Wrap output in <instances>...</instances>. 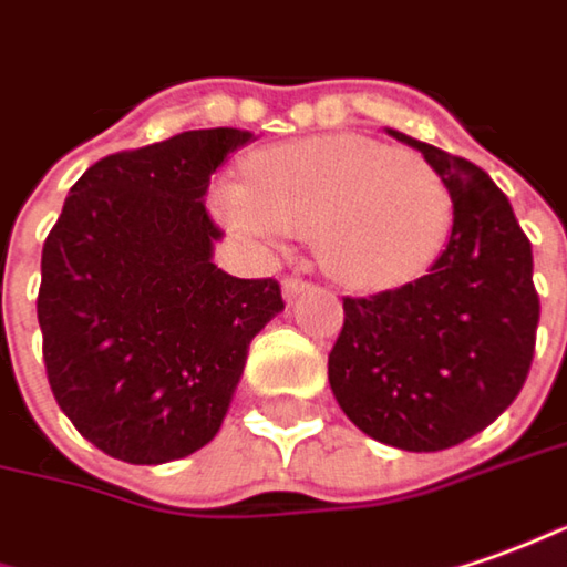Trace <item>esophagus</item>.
Returning <instances> with one entry per match:
<instances>
[{
  "label": "esophagus",
  "mask_w": 567,
  "mask_h": 567,
  "mask_svg": "<svg viewBox=\"0 0 567 567\" xmlns=\"http://www.w3.org/2000/svg\"><path fill=\"white\" fill-rule=\"evenodd\" d=\"M310 288V282H303V279H295V276H288V279H282V295L288 303H295V300L303 295Z\"/></svg>",
  "instance_id": "esophagus-1"
}]
</instances>
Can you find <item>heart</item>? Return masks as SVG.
<instances>
[{
	"label": "heart",
	"instance_id": "b5f03b06",
	"mask_svg": "<svg viewBox=\"0 0 567 567\" xmlns=\"http://www.w3.org/2000/svg\"><path fill=\"white\" fill-rule=\"evenodd\" d=\"M217 217L260 248L313 235L316 257L350 288H394L434 264L450 229L441 176L413 152L353 133L272 145L245 183H219Z\"/></svg>",
	"mask_w": 567,
	"mask_h": 567
}]
</instances>
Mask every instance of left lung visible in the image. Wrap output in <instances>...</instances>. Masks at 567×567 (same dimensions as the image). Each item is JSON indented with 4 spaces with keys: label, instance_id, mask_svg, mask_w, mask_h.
Here are the masks:
<instances>
[{
    "label": "left lung",
    "instance_id": "left-lung-1",
    "mask_svg": "<svg viewBox=\"0 0 567 567\" xmlns=\"http://www.w3.org/2000/svg\"><path fill=\"white\" fill-rule=\"evenodd\" d=\"M450 192L453 229L431 269L372 298H344L329 384L379 444L437 453L468 441L518 396L534 360V254L509 198L472 161L388 130Z\"/></svg>",
    "mask_w": 567,
    "mask_h": 567
}]
</instances>
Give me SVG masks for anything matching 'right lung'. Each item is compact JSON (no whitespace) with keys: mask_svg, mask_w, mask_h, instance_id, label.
I'll return each instance as SVG.
<instances>
[{"mask_svg":"<svg viewBox=\"0 0 567 567\" xmlns=\"http://www.w3.org/2000/svg\"><path fill=\"white\" fill-rule=\"evenodd\" d=\"M254 133L188 130L107 154L73 183L42 245L37 316L58 406L114 460L161 465L217 437L276 279L214 264L204 195Z\"/></svg>","mask_w":567,"mask_h":567,"instance_id":"obj_1","label":"right lung"}]
</instances>
